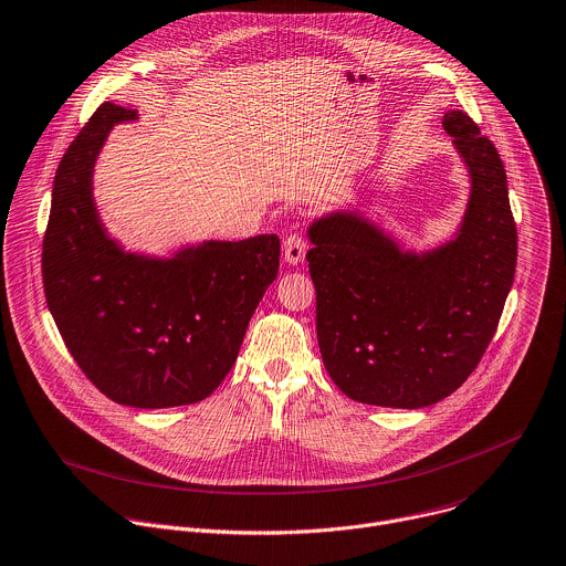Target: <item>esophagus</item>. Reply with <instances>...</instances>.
Here are the masks:
<instances>
[{"label":"esophagus","mask_w":566,"mask_h":566,"mask_svg":"<svg viewBox=\"0 0 566 566\" xmlns=\"http://www.w3.org/2000/svg\"><path fill=\"white\" fill-rule=\"evenodd\" d=\"M306 249H308V242L302 233H289L284 238V258L289 264L302 262L306 255Z\"/></svg>","instance_id":"34e87169"}]
</instances>
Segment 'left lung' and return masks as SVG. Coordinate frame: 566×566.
I'll list each match as a JSON object with an SVG mask.
<instances>
[{
	"mask_svg": "<svg viewBox=\"0 0 566 566\" xmlns=\"http://www.w3.org/2000/svg\"><path fill=\"white\" fill-rule=\"evenodd\" d=\"M444 128L471 172L460 235L422 258L355 216L308 231L324 366L355 402L422 409L451 396L495 335L515 275L517 229L493 142L462 111Z\"/></svg>",
	"mask_w": 566,
	"mask_h": 566,
	"instance_id": "left-lung-1",
	"label": "left lung"
}]
</instances>
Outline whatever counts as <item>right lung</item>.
I'll use <instances>...</instances> for the list:
<instances>
[{"label":"right lung","instance_id":"obj_1","mask_svg":"<svg viewBox=\"0 0 566 566\" xmlns=\"http://www.w3.org/2000/svg\"><path fill=\"white\" fill-rule=\"evenodd\" d=\"M104 102L66 148L42 244L46 304L86 378L113 402L168 409L209 398L233 368L280 269V238L207 242L172 260L124 253L99 227L91 175L113 124Z\"/></svg>","mask_w":566,"mask_h":566}]
</instances>
